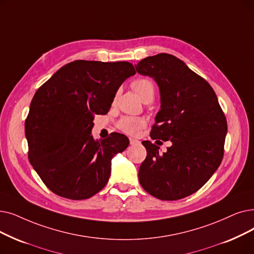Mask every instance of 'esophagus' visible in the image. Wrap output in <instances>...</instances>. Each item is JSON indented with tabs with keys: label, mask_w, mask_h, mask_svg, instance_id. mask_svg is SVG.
I'll use <instances>...</instances> for the list:
<instances>
[{
	"label": "esophagus",
	"mask_w": 254,
	"mask_h": 254,
	"mask_svg": "<svg viewBox=\"0 0 254 254\" xmlns=\"http://www.w3.org/2000/svg\"><path fill=\"white\" fill-rule=\"evenodd\" d=\"M129 143H130V145H134V144H137V143H139V141L136 140V139L130 138V139H129Z\"/></svg>",
	"instance_id": "34e87169"
}]
</instances>
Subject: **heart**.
Wrapping results in <instances>:
<instances>
[{
    "label": "heart",
    "mask_w": 254,
    "mask_h": 254,
    "mask_svg": "<svg viewBox=\"0 0 254 254\" xmlns=\"http://www.w3.org/2000/svg\"><path fill=\"white\" fill-rule=\"evenodd\" d=\"M133 90L141 98L142 102L146 100H151L154 95V85L151 80L147 78H139L134 80L130 84ZM146 125V121L141 117H124L118 121V128L123 130L127 135H137L139 130Z\"/></svg>",
    "instance_id": "obj_1"
}]
</instances>
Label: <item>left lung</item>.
<instances>
[{
  "mask_svg": "<svg viewBox=\"0 0 254 254\" xmlns=\"http://www.w3.org/2000/svg\"><path fill=\"white\" fill-rule=\"evenodd\" d=\"M135 67L160 89L161 110L150 137L172 142L163 153L150 141L142 142L147 156L139 168L140 185L161 200L182 199L199 190L221 164L225 115L211 85L172 55L147 57Z\"/></svg>",
  "mask_w": 254,
  "mask_h": 254,
  "instance_id": "1",
  "label": "left lung"
}]
</instances>
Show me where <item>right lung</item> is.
I'll return each instance as SVG.
<instances>
[{
    "label": "right lung",
    "instance_id": "obj_1",
    "mask_svg": "<svg viewBox=\"0 0 254 254\" xmlns=\"http://www.w3.org/2000/svg\"><path fill=\"white\" fill-rule=\"evenodd\" d=\"M131 63L76 60L36 91L25 124L29 161L48 188L73 200L90 198L107 185L111 160L128 146L123 134L94 140V114H105Z\"/></svg>",
    "mask_w": 254,
    "mask_h": 254
}]
</instances>
